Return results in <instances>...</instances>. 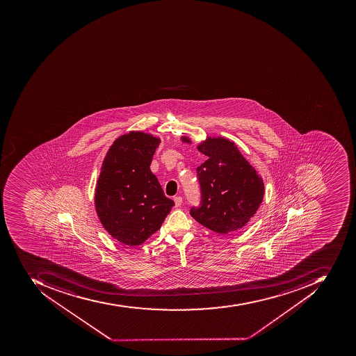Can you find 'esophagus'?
Wrapping results in <instances>:
<instances>
[{
  "mask_svg": "<svg viewBox=\"0 0 356 356\" xmlns=\"http://www.w3.org/2000/svg\"><path fill=\"white\" fill-rule=\"evenodd\" d=\"M175 207H179L181 202H183V198L181 196L175 197Z\"/></svg>",
  "mask_w": 356,
  "mask_h": 356,
  "instance_id": "34e87169",
  "label": "esophagus"
}]
</instances>
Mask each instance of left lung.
I'll list each match as a JSON object with an SVG mask.
<instances>
[{
  "label": "left lung",
  "mask_w": 356,
  "mask_h": 356,
  "mask_svg": "<svg viewBox=\"0 0 356 356\" xmlns=\"http://www.w3.org/2000/svg\"><path fill=\"white\" fill-rule=\"evenodd\" d=\"M183 140L189 143L186 137ZM198 150L208 159L196 169L200 204L192 207L191 216L220 234L242 229L261 204V177L229 139L208 138Z\"/></svg>",
  "instance_id": "8db88e82"
}]
</instances>
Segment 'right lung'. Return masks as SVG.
I'll return each instance as SVG.
<instances>
[{"mask_svg": "<svg viewBox=\"0 0 356 356\" xmlns=\"http://www.w3.org/2000/svg\"><path fill=\"white\" fill-rule=\"evenodd\" d=\"M160 139L131 131L114 141L97 181L95 204L104 229L129 246L144 243L161 227L175 202L150 171Z\"/></svg>", "mask_w": 356, "mask_h": 356, "instance_id": "add662e5", "label": "right lung"}]
</instances>
